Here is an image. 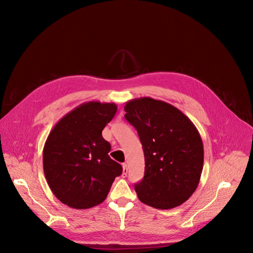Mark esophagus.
<instances>
[{"instance_id": "34e87169", "label": "esophagus", "mask_w": 253, "mask_h": 253, "mask_svg": "<svg viewBox=\"0 0 253 253\" xmlns=\"http://www.w3.org/2000/svg\"><path fill=\"white\" fill-rule=\"evenodd\" d=\"M126 174H127V166H126V164H124L122 165V176L126 177Z\"/></svg>"}]
</instances>
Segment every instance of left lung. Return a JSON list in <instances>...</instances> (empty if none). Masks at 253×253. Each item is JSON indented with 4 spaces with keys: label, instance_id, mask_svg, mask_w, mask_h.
<instances>
[{
    "label": "left lung",
    "instance_id": "left-lung-1",
    "mask_svg": "<svg viewBox=\"0 0 253 253\" xmlns=\"http://www.w3.org/2000/svg\"><path fill=\"white\" fill-rule=\"evenodd\" d=\"M125 111L144 154V177L135 185L139 201L165 210L188 201L204 166L203 140L193 122L170 103L150 97L127 101Z\"/></svg>",
    "mask_w": 253,
    "mask_h": 253
}]
</instances>
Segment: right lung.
<instances>
[{"label":"right lung","instance_id":"obj_1","mask_svg":"<svg viewBox=\"0 0 253 253\" xmlns=\"http://www.w3.org/2000/svg\"><path fill=\"white\" fill-rule=\"evenodd\" d=\"M117 112L115 103L88 101L67 113L52 127L43 149V169L58 200L88 209L108 196L122 167L109 153L102 129Z\"/></svg>","mask_w":253,"mask_h":253}]
</instances>
